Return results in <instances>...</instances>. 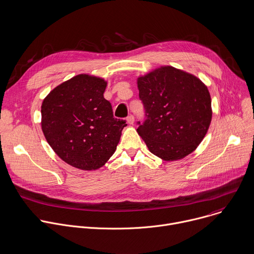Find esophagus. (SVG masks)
<instances>
[{
	"label": "esophagus",
	"instance_id": "esophagus-1",
	"mask_svg": "<svg viewBox=\"0 0 254 254\" xmlns=\"http://www.w3.org/2000/svg\"><path fill=\"white\" fill-rule=\"evenodd\" d=\"M134 116L133 115H129L128 117H127V122H128V124H133L134 123Z\"/></svg>",
	"mask_w": 254,
	"mask_h": 254
}]
</instances>
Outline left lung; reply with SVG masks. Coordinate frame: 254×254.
Masks as SVG:
<instances>
[{
    "instance_id": "1",
    "label": "left lung",
    "mask_w": 254,
    "mask_h": 254,
    "mask_svg": "<svg viewBox=\"0 0 254 254\" xmlns=\"http://www.w3.org/2000/svg\"><path fill=\"white\" fill-rule=\"evenodd\" d=\"M144 107L137 132L151 153L166 161L181 159L200 144L211 122V99L198 78L173 67L138 79Z\"/></svg>"
}]
</instances>
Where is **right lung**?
Masks as SVG:
<instances>
[{"instance_id": "right-lung-1", "label": "right lung", "mask_w": 254, "mask_h": 254, "mask_svg": "<svg viewBox=\"0 0 254 254\" xmlns=\"http://www.w3.org/2000/svg\"><path fill=\"white\" fill-rule=\"evenodd\" d=\"M106 85L103 79L81 74L57 86L43 101L45 138L62 160L76 168L103 166L127 125L113 116L103 95Z\"/></svg>"}]
</instances>
